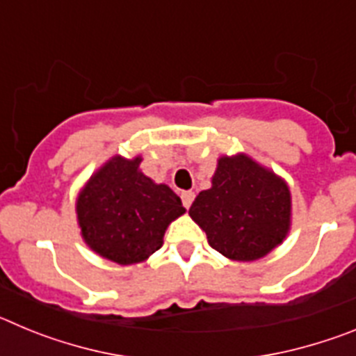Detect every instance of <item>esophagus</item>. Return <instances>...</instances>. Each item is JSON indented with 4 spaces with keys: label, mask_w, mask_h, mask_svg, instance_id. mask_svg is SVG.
<instances>
[{
    "label": "esophagus",
    "mask_w": 356,
    "mask_h": 356,
    "mask_svg": "<svg viewBox=\"0 0 356 356\" xmlns=\"http://www.w3.org/2000/svg\"><path fill=\"white\" fill-rule=\"evenodd\" d=\"M181 201H184L185 209H188V207L193 205V201H194L193 191H184V193H181Z\"/></svg>",
    "instance_id": "esophagus-1"
}]
</instances>
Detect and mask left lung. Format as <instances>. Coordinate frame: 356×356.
Returning <instances> with one entry per match:
<instances>
[{
    "instance_id": "left-lung-1",
    "label": "left lung",
    "mask_w": 356,
    "mask_h": 356,
    "mask_svg": "<svg viewBox=\"0 0 356 356\" xmlns=\"http://www.w3.org/2000/svg\"><path fill=\"white\" fill-rule=\"evenodd\" d=\"M188 216L216 251L235 262L267 257L287 238L292 226L291 187L273 169L246 153L221 155Z\"/></svg>"
}]
</instances>
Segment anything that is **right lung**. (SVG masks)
Instances as JSON below:
<instances>
[{
    "label": "right lung",
    "mask_w": 356,
    "mask_h": 356,
    "mask_svg": "<svg viewBox=\"0 0 356 356\" xmlns=\"http://www.w3.org/2000/svg\"><path fill=\"white\" fill-rule=\"evenodd\" d=\"M143 156H110L80 188L74 203L80 235L90 251L119 266L143 264L184 216L181 200L140 169Z\"/></svg>",
    "instance_id": "right-lung-1"
}]
</instances>
